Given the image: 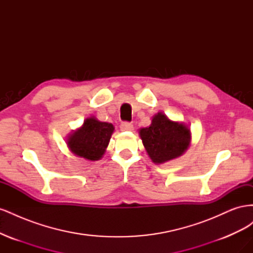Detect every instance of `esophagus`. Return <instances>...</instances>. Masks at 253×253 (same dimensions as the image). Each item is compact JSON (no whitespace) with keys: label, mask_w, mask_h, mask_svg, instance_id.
Returning a JSON list of instances; mask_svg holds the SVG:
<instances>
[{"label":"esophagus","mask_w":253,"mask_h":253,"mask_svg":"<svg viewBox=\"0 0 253 253\" xmlns=\"http://www.w3.org/2000/svg\"><path fill=\"white\" fill-rule=\"evenodd\" d=\"M133 125L129 124V122H122V124L120 125V129L121 131L124 132H126V131H133Z\"/></svg>","instance_id":"1"}]
</instances>
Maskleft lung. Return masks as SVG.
Masks as SVG:
<instances>
[{
	"instance_id": "8db88e82",
	"label": "left lung",
	"mask_w": 253,
	"mask_h": 253,
	"mask_svg": "<svg viewBox=\"0 0 253 253\" xmlns=\"http://www.w3.org/2000/svg\"><path fill=\"white\" fill-rule=\"evenodd\" d=\"M148 155L154 164H164L181 156L191 142L190 128L181 122L172 121L164 113H157L148 127L139 129Z\"/></svg>"
}]
</instances>
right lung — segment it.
Masks as SVG:
<instances>
[{
  "label": "right lung",
  "mask_w": 253,
  "mask_h": 253,
  "mask_svg": "<svg viewBox=\"0 0 253 253\" xmlns=\"http://www.w3.org/2000/svg\"><path fill=\"white\" fill-rule=\"evenodd\" d=\"M113 132L112 124L89 117L68 136L67 145L75 155L95 162L103 156Z\"/></svg>",
  "instance_id": "1"
}]
</instances>
